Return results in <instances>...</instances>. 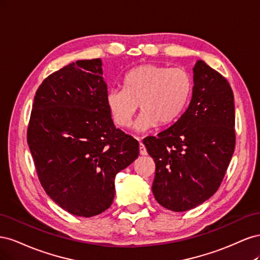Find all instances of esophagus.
Instances as JSON below:
<instances>
[{"instance_id":"34e87169","label":"esophagus","mask_w":260,"mask_h":260,"mask_svg":"<svg viewBox=\"0 0 260 260\" xmlns=\"http://www.w3.org/2000/svg\"><path fill=\"white\" fill-rule=\"evenodd\" d=\"M140 154L141 155H147V151L142 142H140Z\"/></svg>"}]
</instances>
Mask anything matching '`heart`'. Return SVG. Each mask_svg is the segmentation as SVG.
Here are the masks:
<instances>
[{
    "mask_svg": "<svg viewBox=\"0 0 260 260\" xmlns=\"http://www.w3.org/2000/svg\"><path fill=\"white\" fill-rule=\"evenodd\" d=\"M193 80L184 68L143 64L132 68L123 78V89H112L106 104L114 123L131 127L138 107L142 112L136 125L146 131L157 123L169 124L183 114L190 102Z\"/></svg>",
    "mask_w": 260,
    "mask_h": 260,
    "instance_id": "b5f03b06",
    "label": "heart"
}]
</instances>
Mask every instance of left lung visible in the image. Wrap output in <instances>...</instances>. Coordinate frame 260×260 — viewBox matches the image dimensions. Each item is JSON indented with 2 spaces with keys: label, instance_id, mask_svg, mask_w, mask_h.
<instances>
[{
  "label": "left lung",
  "instance_id": "left-lung-1",
  "mask_svg": "<svg viewBox=\"0 0 260 260\" xmlns=\"http://www.w3.org/2000/svg\"><path fill=\"white\" fill-rule=\"evenodd\" d=\"M186 111L158 137L143 143L156 165L152 191L172 211L207 201L221 184L235 147L234 96L229 82L205 61L194 68Z\"/></svg>",
  "mask_w": 260,
  "mask_h": 260
}]
</instances>
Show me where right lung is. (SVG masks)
Returning a JSON list of instances; mask_svg holds the SVG:
<instances>
[{"label":"right lung","mask_w":260,"mask_h":260,"mask_svg":"<svg viewBox=\"0 0 260 260\" xmlns=\"http://www.w3.org/2000/svg\"><path fill=\"white\" fill-rule=\"evenodd\" d=\"M102 76V60L95 58L45 78L27 130L44 191L62 209L85 218L111 207L116 175L139 156L138 141L114 125Z\"/></svg>","instance_id":"obj_1"}]
</instances>
